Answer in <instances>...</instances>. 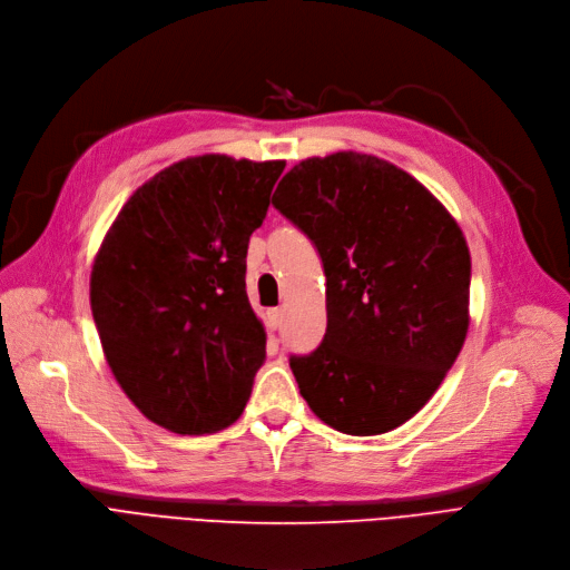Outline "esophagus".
<instances>
[{
  "instance_id": "esophagus-1",
  "label": "esophagus",
  "mask_w": 570,
  "mask_h": 570,
  "mask_svg": "<svg viewBox=\"0 0 570 570\" xmlns=\"http://www.w3.org/2000/svg\"><path fill=\"white\" fill-rule=\"evenodd\" d=\"M281 324H283V311H281V308H271V311H266V327H268L271 332L281 330Z\"/></svg>"
}]
</instances>
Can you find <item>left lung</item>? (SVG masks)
<instances>
[{
    "label": "left lung",
    "instance_id": "1",
    "mask_svg": "<svg viewBox=\"0 0 570 570\" xmlns=\"http://www.w3.org/2000/svg\"><path fill=\"white\" fill-rule=\"evenodd\" d=\"M271 202L313 240L327 276V332L289 357L302 396L350 436L401 426L469 332L462 229L411 174L352 150L299 161Z\"/></svg>",
    "mask_w": 570,
    "mask_h": 570
}]
</instances>
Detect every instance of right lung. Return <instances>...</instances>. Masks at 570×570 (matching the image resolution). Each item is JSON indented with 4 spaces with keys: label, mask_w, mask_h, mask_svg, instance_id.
<instances>
[{
    "label": "right lung",
    "mask_w": 570,
    "mask_h": 570,
    "mask_svg": "<svg viewBox=\"0 0 570 570\" xmlns=\"http://www.w3.org/2000/svg\"><path fill=\"white\" fill-rule=\"evenodd\" d=\"M283 169V159H180L127 199L95 257L106 362L129 401L174 433L225 429L246 409L266 357L246 255Z\"/></svg>",
    "instance_id": "1"
}]
</instances>
